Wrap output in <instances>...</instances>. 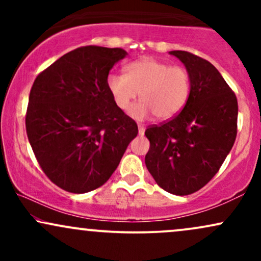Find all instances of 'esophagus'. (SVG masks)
I'll list each match as a JSON object with an SVG mask.
<instances>
[{
  "label": "esophagus",
  "instance_id": "obj_1",
  "mask_svg": "<svg viewBox=\"0 0 261 261\" xmlns=\"http://www.w3.org/2000/svg\"><path fill=\"white\" fill-rule=\"evenodd\" d=\"M139 135H141V136L145 135V126L143 125H139Z\"/></svg>",
  "mask_w": 261,
  "mask_h": 261
}]
</instances>
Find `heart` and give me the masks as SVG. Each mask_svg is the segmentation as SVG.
<instances>
[{
    "mask_svg": "<svg viewBox=\"0 0 261 261\" xmlns=\"http://www.w3.org/2000/svg\"><path fill=\"white\" fill-rule=\"evenodd\" d=\"M125 72L108 76V91L121 110L128 109L140 93L142 100L128 110V115L135 120H146L152 115L160 120H168L187 104L190 77L181 66H169L161 60L145 56L128 64Z\"/></svg>",
    "mask_w": 261,
    "mask_h": 261,
    "instance_id": "1",
    "label": "heart"
}]
</instances>
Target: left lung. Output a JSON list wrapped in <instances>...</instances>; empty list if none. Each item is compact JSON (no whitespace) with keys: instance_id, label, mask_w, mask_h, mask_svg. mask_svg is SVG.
I'll use <instances>...</instances> for the list:
<instances>
[{"instance_id":"left-lung-1","label":"left lung","mask_w":261,"mask_h":261,"mask_svg":"<svg viewBox=\"0 0 261 261\" xmlns=\"http://www.w3.org/2000/svg\"><path fill=\"white\" fill-rule=\"evenodd\" d=\"M184 64L190 94L174 119L149 126L148 172L163 190L190 195L205 187L234 145L238 103L217 68L188 51H169Z\"/></svg>"}]
</instances>
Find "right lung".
<instances>
[{
    "instance_id": "1",
    "label": "right lung",
    "mask_w": 261,
    "mask_h": 261,
    "mask_svg": "<svg viewBox=\"0 0 261 261\" xmlns=\"http://www.w3.org/2000/svg\"><path fill=\"white\" fill-rule=\"evenodd\" d=\"M120 47L83 46L65 54L35 79L25 128L47 178L66 191L101 187L118 168L139 128L114 103L107 79L126 58Z\"/></svg>"
}]
</instances>
